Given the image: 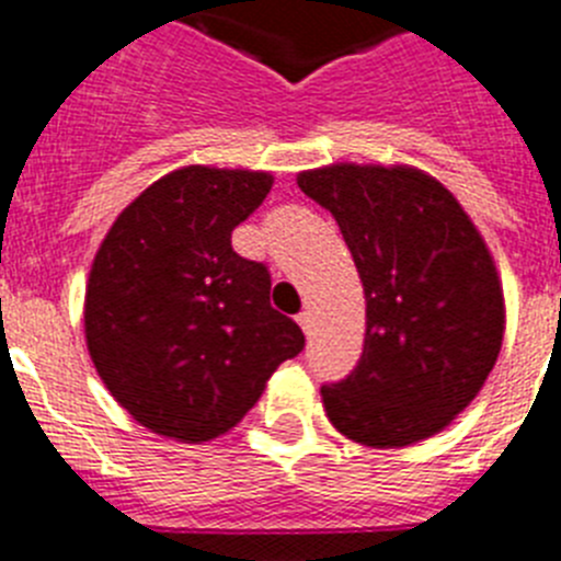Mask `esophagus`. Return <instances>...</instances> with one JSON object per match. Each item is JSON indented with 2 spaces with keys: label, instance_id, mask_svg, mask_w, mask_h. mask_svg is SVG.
Returning a JSON list of instances; mask_svg holds the SVG:
<instances>
[{
  "label": "esophagus",
  "instance_id": "1",
  "mask_svg": "<svg viewBox=\"0 0 561 561\" xmlns=\"http://www.w3.org/2000/svg\"><path fill=\"white\" fill-rule=\"evenodd\" d=\"M297 323H300L304 334H311V325H314V314H311V311H300V314H297Z\"/></svg>",
  "mask_w": 561,
  "mask_h": 561
}]
</instances>
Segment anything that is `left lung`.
<instances>
[{
    "label": "left lung",
    "instance_id": "1",
    "mask_svg": "<svg viewBox=\"0 0 561 561\" xmlns=\"http://www.w3.org/2000/svg\"><path fill=\"white\" fill-rule=\"evenodd\" d=\"M297 185L331 210L365 291L362 356L320 390L325 415L362 447L433 438L472 404L503 345V284L483 236L413 165L336 162Z\"/></svg>",
    "mask_w": 561,
    "mask_h": 561
}]
</instances>
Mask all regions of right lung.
<instances>
[{
    "mask_svg": "<svg viewBox=\"0 0 561 561\" xmlns=\"http://www.w3.org/2000/svg\"><path fill=\"white\" fill-rule=\"evenodd\" d=\"M272 182L270 171L185 165L148 185L98 247L89 356L114 401L162 438L230 433L304 351L300 325L270 306L266 266L230 244Z\"/></svg>",
    "mask_w": 561,
    "mask_h": 561,
    "instance_id": "1",
    "label": "right lung"
}]
</instances>
